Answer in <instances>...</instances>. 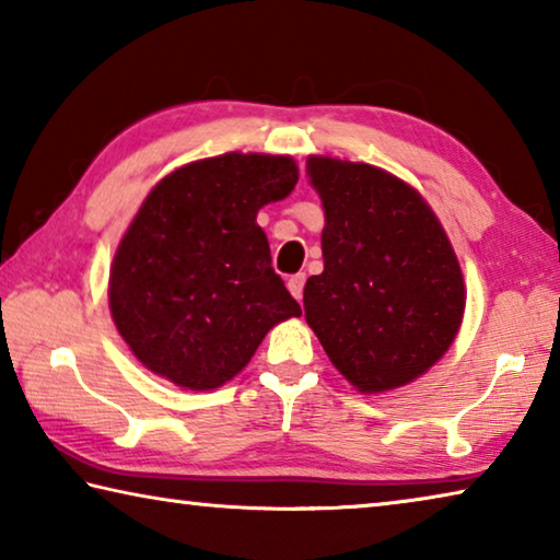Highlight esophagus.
I'll return each mask as SVG.
<instances>
[{
    "mask_svg": "<svg viewBox=\"0 0 560 560\" xmlns=\"http://www.w3.org/2000/svg\"><path fill=\"white\" fill-rule=\"evenodd\" d=\"M287 287H289V291L293 293V299L301 301V299H303V287H306V273H303V271L293 273V277H289Z\"/></svg>",
    "mask_w": 560,
    "mask_h": 560,
    "instance_id": "obj_1",
    "label": "esophagus"
}]
</instances>
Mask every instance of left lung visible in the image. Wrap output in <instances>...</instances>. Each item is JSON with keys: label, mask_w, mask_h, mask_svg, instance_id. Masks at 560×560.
<instances>
[{"label": "left lung", "mask_w": 560, "mask_h": 560, "mask_svg": "<svg viewBox=\"0 0 560 560\" xmlns=\"http://www.w3.org/2000/svg\"><path fill=\"white\" fill-rule=\"evenodd\" d=\"M324 200V273L303 289V311L340 375L383 393L444 355L464 314L452 244L428 202L365 163L311 158Z\"/></svg>", "instance_id": "obj_1"}]
</instances>
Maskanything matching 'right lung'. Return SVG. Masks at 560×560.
I'll return each mask as SVG.
<instances>
[{"mask_svg":"<svg viewBox=\"0 0 560 560\" xmlns=\"http://www.w3.org/2000/svg\"><path fill=\"white\" fill-rule=\"evenodd\" d=\"M296 179L291 158L230 153L153 187L108 287L113 320L140 363L179 387L212 390L249 363L271 326L301 314L257 224Z\"/></svg>","mask_w":560,"mask_h":560,"instance_id":"right-lung-1","label":"right lung"}]
</instances>
